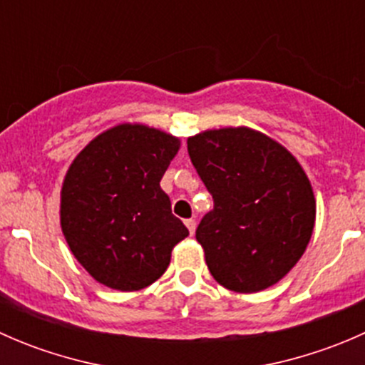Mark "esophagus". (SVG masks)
<instances>
[{"label": "esophagus", "mask_w": 365, "mask_h": 365, "mask_svg": "<svg viewBox=\"0 0 365 365\" xmlns=\"http://www.w3.org/2000/svg\"><path fill=\"white\" fill-rule=\"evenodd\" d=\"M185 226L189 227L190 235H194V231H196V220H194V219H187L185 220Z\"/></svg>", "instance_id": "obj_1"}]
</instances>
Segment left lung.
<instances>
[{"mask_svg":"<svg viewBox=\"0 0 365 365\" xmlns=\"http://www.w3.org/2000/svg\"><path fill=\"white\" fill-rule=\"evenodd\" d=\"M213 197L196 230L210 274L235 293L277 284L312 237L316 200L288 148L251 127L208 128L187 139Z\"/></svg>","mask_w":365,"mask_h":365,"instance_id":"1","label":"left lung"}]
</instances>
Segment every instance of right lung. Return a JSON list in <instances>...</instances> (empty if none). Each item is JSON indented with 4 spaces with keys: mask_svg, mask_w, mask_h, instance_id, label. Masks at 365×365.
Listing matches in <instances>:
<instances>
[{
    "mask_svg": "<svg viewBox=\"0 0 365 365\" xmlns=\"http://www.w3.org/2000/svg\"><path fill=\"white\" fill-rule=\"evenodd\" d=\"M180 146L160 128L125 121L91 139L68 165L61 231L73 257L101 284L118 292L153 284L189 235L160 189Z\"/></svg>",
    "mask_w": 365,
    "mask_h": 365,
    "instance_id": "right-lung-1",
    "label": "right lung"
}]
</instances>
